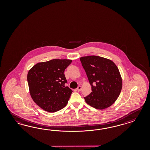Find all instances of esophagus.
Returning <instances> with one entry per match:
<instances>
[{
  "label": "esophagus",
  "instance_id": "34e87169",
  "mask_svg": "<svg viewBox=\"0 0 150 150\" xmlns=\"http://www.w3.org/2000/svg\"><path fill=\"white\" fill-rule=\"evenodd\" d=\"M82 87L81 86H79L77 87V90L79 91H80L81 90Z\"/></svg>",
  "mask_w": 150,
  "mask_h": 150
}]
</instances>
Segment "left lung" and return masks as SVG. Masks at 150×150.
Masks as SVG:
<instances>
[{"label": "left lung", "mask_w": 150, "mask_h": 150, "mask_svg": "<svg viewBox=\"0 0 150 150\" xmlns=\"http://www.w3.org/2000/svg\"><path fill=\"white\" fill-rule=\"evenodd\" d=\"M91 85L92 92L84 97L88 105L103 109L117 100L122 88V80L117 65L105 58L91 55L80 58Z\"/></svg>", "instance_id": "left-lung-1"}]
</instances>
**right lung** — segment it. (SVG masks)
Instances as JSON below:
<instances>
[{"instance_id": "1", "label": "right lung", "mask_w": 150, "mask_h": 150, "mask_svg": "<svg viewBox=\"0 0 150 150\" xmlns=\"http://www.w3.org/2000/svg\"><path fill=\"white\" fill-rule=\"evenodd\" d=\"M72 62L69 59H53L38 63L27 74L32 100L42 109L55 112L64 108L73 91L65 86V69Z\"/></svg>"}]
</instances>
